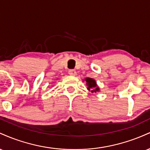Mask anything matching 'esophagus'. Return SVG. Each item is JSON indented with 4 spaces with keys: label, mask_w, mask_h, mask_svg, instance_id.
<instances>
[{
    "label": "esophagus",
    "mask_w": 150,
    "mask_h": 150,
    "mask_svg": "<svg viewBox=\"0 0 150 150\" xmlns=\"http://www.w3.org/2000/svg\"><path fill=\"white\" fill-rule=\"evenodd\" d=\"M68 74H69L70 75H73V76H75V75H77V73H76V71H75V70H70L69 71H68Z\"/></svg>",
    "instance_id": "esophagus-1"
}]
</instances>
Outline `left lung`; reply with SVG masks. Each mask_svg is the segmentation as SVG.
<instances>
[{
    "label": "left lung",
    "mask_w": 150,
    "mask_h": 150,
    "mask_svg": "<svg viewBox=\"0 0 150 150\" xmlns=\"http://www.w3.org/2000/svg\"><path fill=\"white\" fill-rule=\"evenodd\" d=\"M85 81L86 82V85L87 86V89L92 93H96L100 91V89L98 87L97 82L95 80L90 77H86L85 78Z\"/></svg>",
    "instance_id": "obj_1"
}]
</instances>
